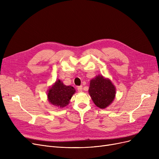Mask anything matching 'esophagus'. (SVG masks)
Here are the masks:
<instances>
[{"instance_id":"esophagus-1","label":"esophagus","mask_w":159,"mask_h":159,"mask_svg":"<svg viewBox=\"0 0 159 159\" xmlns=\"http://www.w3.org/2000/svg\"><path fill=\"white\" fill-rule=\"evenodd\" d=\"M77 90H78L79 92H81V91H82V86H78L77 87Z\"/></svg>"}]
</instances>
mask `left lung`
Listing matches in <instances>:
<instances>
[{
	"label": "left lung",
	"instance_id": "8db88e82",
	"mask_svg": "<svg viewBox=\"0 0 159 159\" xmlns=\"http://www.w3.org/2000/svg\"><path fill=\"white\" fill-rule=\"evenodd\" d=\"M89 93L95 104L104 109L114 100L115 88L110 80L98 75L90 81Z\"/></svg>",
	"mask_w": 159,
	"mask_h": 159
}]
</instances>
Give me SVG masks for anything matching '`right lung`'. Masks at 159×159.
<instances>
[{"mask_svg": "<svg viewBox=\"0 0 159 159\" xmlns=\"http://www.w3.org/2000/svg\"><path fill=\"white\" fill-rule=\"evenodd\" d=\"M75 92V89L73 87L66 86L60 80H58L49 89L48 97L49 102L53 105L63 107L68 104Z\"/></svg>", "mask_w": 159, "mask_h": 159, "instance_id": "1", "label": "right lung"}]
</instances>
